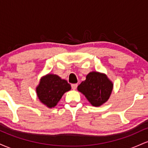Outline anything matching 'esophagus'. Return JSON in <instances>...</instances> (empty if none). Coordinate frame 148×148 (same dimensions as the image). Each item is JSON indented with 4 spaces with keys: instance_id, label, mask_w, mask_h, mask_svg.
I'll return each mask as SVG.
<instances>
[{
    "instance_id": "esophagus-1",
    "label": "esophagus",
    "mask_w": 148,
    "mask_h": 148,
    "mask_svg": "<svg viewBox=\"0 0 148 148\" xmlns=\"http://www.w3.org/2000/svg\"><path fill=\"white\" fill-rule=\"evenodd\" d=\"M77 86L78 85L76 84H72V88L73 90H76V88H77Z\"/></svg>"
}]
</instances>
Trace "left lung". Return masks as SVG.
Instances as JSON below:
<instances>
[{
	"mask_svg": "<svg viewBox=\"0 0 148 148\" xmlns=\"http://www.w3.org/2000/svg\"><path fill=\"white\" fill-rule=\"evenodd\" d=\"M113 90V84L101 73H89L86 79L78 86V90L86 96L92 106H99L108 99Z\"/></svg>",
	"mask_w": 148,
	"mask_h": 148,
	"instance_id": "obj_1",
	"label": "left lung"
}]
</instances>
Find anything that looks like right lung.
I'll list each match as a JSON object with an SVG mask.
<instances>
[{
  "label": "right lung",
  "instance_id": "add662e5",
  "mask_svg": "<svg viewBox=\"0 0 148 148\" xmlns=\"http://www.w3.org/2000/svg\"><path fill=\"white\" fill-rule=\"evenodd\" d=\"M71 89L67 81L55 74H48L42 78L36 91L39 99L49 108L54 107L65 92Z\"/></svg>",
  "mask_w": 148,
  "mask_h": 148
}]
</instances>
